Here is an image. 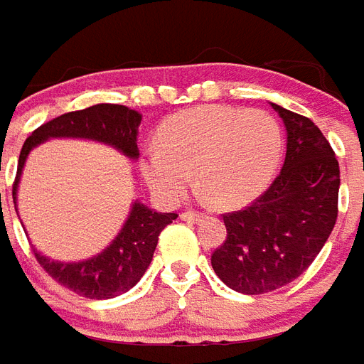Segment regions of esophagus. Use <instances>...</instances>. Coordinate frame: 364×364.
I'll use <instances>...</instances> for the list:
<instances>
[{
	"label": "esophagus",
	"mask_w": 364,
	"mask_h": 364,
	"mask_svg": "<svg viewBox=\"0 0 364 364\" xmlns=\"http://www.w3.org/2000/svg\"><path fill=\"white\" fill-rule=\"evenodd\" d=\"M203 218L200 212H195V210H187V212H183L181 214V220L183 222H198Z\"/></svg>",
	"instance_id": "34e87169"
}]
</instances>
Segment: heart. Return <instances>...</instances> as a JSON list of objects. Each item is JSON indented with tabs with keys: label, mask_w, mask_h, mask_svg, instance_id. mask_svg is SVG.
<instances>
[{
	"label": "heart",
	"mask_w": 364,
	"mask_h": 364,
	"mask_svg": "<svg viewBox=\"0 0 364 364\" xmlns=\"http://www.w3.org/2000/svg\"><path fill=\"white\" fill-rule=\"evenodd\" d=\"M284 152L278 121L264 109L200 106L175 114L158 131V148L141 161L150 187L179 198L196 187L218 208L250 203L270 185Z\"/></svg>",
	"instance_id": "b5f03b06"
}]
</instances>
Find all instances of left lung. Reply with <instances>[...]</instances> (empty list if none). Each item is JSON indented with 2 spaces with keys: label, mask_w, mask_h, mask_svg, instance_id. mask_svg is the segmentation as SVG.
<instances>
[{
  "label": "left lung",
  "mask_w": 364,
  "mask_h": 364,
  "mask_svg": "<svg viewBox=\"0 0 364 364\" xmlns=\"http://www.w3.org/2000/svg\"><path fill=\"white\" fill-rule=\"evenodd\" d=\"M272 106L287 131L284 168L249 206L222 214L228 237L212 252L218 278L245 295L297 279L338 220L340 166L330 142L309 117Z\"/></svg>",
  "instance_id": "left-lung-1"
}]
</instances>
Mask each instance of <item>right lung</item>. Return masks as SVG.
Here are the masks:
<instances>
[{"label": "right lung", "instance_id": "add662e5", "mask_svg": "<svg viewBox=\"0 0 364 364\" xmlns=\"http://www.w3.org/2000/svg\"><path fill=\"white\" fill-rule=\"evenodd\" d=\"M141 114L119 104H96V106L69 112L40 125L24 141L18 156L17 175L13 183V200L17 198V183L23 171L24 160L32 148L55 136H75L106 142L129 158L139 156L136 131L141 125ZM177 214L154 212L141 203H134L127 222L121 233L98 257L85 262H55L34 250L38 264L52 276L58 284L86 299H112L129 291L148 264L152 262L156 245L161 230L173 222Z\"/></svg>", "mask_w": 364, "mask_h": 364}]
</instances>
